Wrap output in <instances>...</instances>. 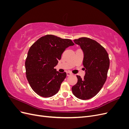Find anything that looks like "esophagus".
Segmentation results:
<instances>
[{
	"instance_id": "obj_1",
	"label": "esophagus",
	"mask_w": 129,
	"mask_h": 129,
	"mask_svg": "<svg viewBox=\"0 0 129 129\" xmlns=\"http://www.w3.org/2000/svg\"><path fill=\"white\" fill-rule=\"evenodd\" d=\"M73 75V74H72L71 72H67V75L68 76H71V75Z\"/></svg>"
}]
</instances>
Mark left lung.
<instances>
[{
  "instance_id": "8db88e82",
  "label": "left lung",
  "mask_w": 129,
  "mask_h": 129,
  "mask_svg": "<svg viewBox=\"0 0 129 129\" xmlns=\"http://www.w3.org/2000/svg\"><path fill=\"white\" fill-rule=\"evenodd\" d=\"M83 52V64L85 69L83 79L77 75V82L73 86V94L86 100L97 94L106 81L110 60L106 50L99 43L88 38L74 40Z\"/></svg>"
}]
</instances>
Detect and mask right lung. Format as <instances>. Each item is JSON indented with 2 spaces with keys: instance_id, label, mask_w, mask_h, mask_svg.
Returning <instances> with one entry per match:
<instances>
[{
  "instance_id": "right-lung-1",
  "label": "right lung",
  "mask_w": 129,
  "mask_h": 129,
  "mask_svg": "<svg viewBox=\"0 0 129 129\" xmlns=\"http://www.w3.org/2000/svg\"><path fill=\"white\" fill-rule=\"evenodd\" d=\"M73 45L70 39L46 35L30 47L25 62L26 77L30 86L38 95L49 97L59 90L67 74L59 73L54 67L61 59L64 50Z\"/></svg>"
}]
</instances>
